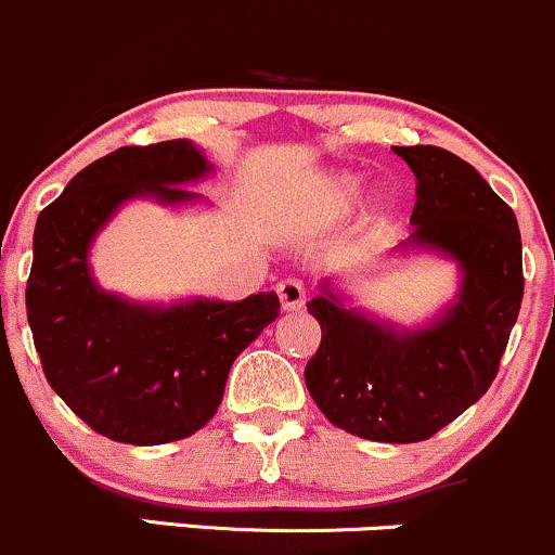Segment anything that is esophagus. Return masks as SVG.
I'll return each mask as SVG.
<instances>
[{
	"mask_svg": "<svg viewBox=\"0 0 555 555\" xmlns=\"http://www.w3.org/2000/svg\"><path fill=\"white\" fill-rule=\"evenodd\" d=\"M278 299H280V304H283L285 312H294V309L304 307L307 291H304V285L299 283V280H283V283L278 285Z\"/></svg>",
	"mask_w": 555,
	"mask_h": 555,
	"instance_id": "obj_1",
	"label": "esophagus"
}]
</instances>
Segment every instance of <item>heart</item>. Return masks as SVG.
Masks as SVG:
<instances>
[{
  "label": "heart",
  "mask_w": 555,
  "mask_h": 555,
  "mask_svg": "<svg viewBox=\"0 0 555 555\" xmlns=\"http://www.w3.org/2000/svg\"><path fill=\"white\" fill-rule=\"evenodd\" d=\"M367 177L357 171H320L309 180L301 195V211L296 214L299 224H338L349 219L365 198ZM375 214H386L391 208L389 195L375 198Z\"/></svg>",
  "instance_id": "heart-1"
}]
</instances>
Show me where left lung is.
Instances as JSON below:
<instances>
[{"label": "left lung", "mask_w": 555, "mask_h": 555, "mask_svg": "<svg viewBox=\"0 0 555 555\" xmlns=\"http://www.w3.org/2000/svg\"><path fill=\"white\" fill-rule=\"evenodd\" d=\"M415 175L413 235L399 254L457 267L434 318L395 325L354 307L331 280L307 301L323 341L304 380L333 426L373 442H423L479 402L498 375L524 296L516 214L479 171L434 145L395 147Z\"/></svg>", "instance_id": "8db88e82"}]
</instances>
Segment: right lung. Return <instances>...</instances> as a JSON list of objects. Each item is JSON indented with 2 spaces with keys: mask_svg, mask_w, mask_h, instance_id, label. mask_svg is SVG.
<instances>
[{
  "mask_svg": "<svg viewBox=\"0 0 555 555\" xmlns=\"http://www.w3.org/2000/svg\"><path fill=\"white\" fill-rule=\"evenodd\" d=\"M211 175L190 140L118 147L37 219L26 309L41 367L57 397L113 442L166 444L206 426L235 357L280 314L275 291L153 304L105 291L92 275V243L118 208L140 198L206 204L188 184Z\"/></svg>",
  "mask_w": 555,
  "mask_h": 555,
  "instance_id": "right-lung-1",
  "label": "right lung"
}]
</instances>
